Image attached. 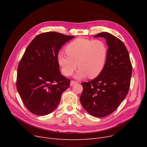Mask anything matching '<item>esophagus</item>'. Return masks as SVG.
<instances>
[{"label": "esophagus", "mask_w": 147, "mask_h": 147, "mask_svg": "<svg viewBox=\"0 0 147 147\" xmlns=\"http://www.w3.org/2000/svg\"><path fill=\"white\" fill-rule=\"evenodd\" d=\"M77 82L72 80V81H71V82H70V86H73V85L76 84H77Z\"/></svg>", "instance_id": "esophagus-1"}]
</instances>
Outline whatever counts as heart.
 <instances>
[{"label": "heart", "instance_id": "b5f03b06", "mask_svg": "<svg viewBox=\"0 0 147 147\" xmlns=\"http://www.w3.org/2000/svg\"><path fill=\"white\" fill-rule=\"evenodd\" d=\"M67 55L59 53L57 62L61 72L71 76L78 67L75 77L81 79L88 76L90 78L98 77L106 65L108 48L100 39L79 38L70 42L66 48Z\"/></svg>", "mask_w": 147, "mask_h": 147}]
</instances>
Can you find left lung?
Masks as SVG:
<instances>
[{
    "mask_svg": "<svg viewBox=\"0 0 147 147\" xmlns=\"http://www.w3.org/2000/svg\"><path fill=\"white\" fill-rule=\"evenodd\" d=\"M94 37L106 39L108 53L105 66L95 78L83 82L80 102L91 115L107 116L120 105L129 92L132 65L127 49L123 42L108 32H101Z\"/></svg>",
    "mask_w": 147,
    "mask_h": 147,
    "instance_id": "1",
    "label": "left lung"
}]
</instances>
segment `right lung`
Returning <instances> with one entry per match:
<instances>
[{"label":"right lung","mask_w":147,"mask_h":147,"mask_svg":"<svg viewBox=\"0 0 147 147\" xmlns=\"http://www.w3.org/2000/svg\"><path fill=\"white\" fill-rule=\"evenodd\" d=\"M74 36L56 32L38 35L27 48L17 69L16 86L27 109L44 116L53 111L70 80L61 75L57 56L60 49Z\"/></svg>","instance_id":"obj_1"}]
</instances>
